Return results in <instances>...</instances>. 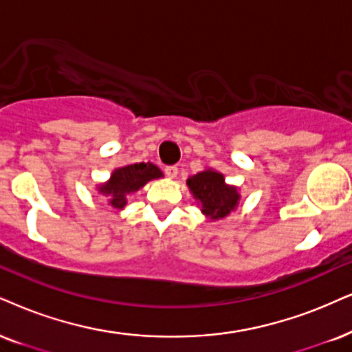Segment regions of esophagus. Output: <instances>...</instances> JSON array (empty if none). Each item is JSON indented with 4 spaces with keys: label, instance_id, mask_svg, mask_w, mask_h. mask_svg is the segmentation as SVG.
<instances>
[{
    "label": "esophagus",
    "instance_id": "1",
    "mask_svg": "<svg viewBox=\"0 0 352 352\" xmlns=\"http://www.w3.org/2000/svg\"><path fill=\"white\" fill-rule=\"evenodd\" d=\"M164 172H166V175L168 177V179H175L177 173H179V168H177V166H167L166 168H164Z\"/></svg>",
    "mask_w": 352,
    "mask_h": 352
}]
</instances>
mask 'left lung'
Masks as SVG:
<instances>
[{"label":"left lung","mask_w":352,"mask_h":352,"mask_svg":"<svg viewBox=\"0 0 352 352\" xmlns=\"http://www.w3.org/2000/svg\"><path fill=\"white\" fill-rule=\"evenodd\" d=\"M186 185L201 203V211L214 221L229 216L240 198L237 188L226 185L222 173L214 170H204L190 177Z\"/></svg>","instance_id":"left-lung-1"}]
</instances>
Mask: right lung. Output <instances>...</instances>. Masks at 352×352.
Masks as SVG:
<instances>
[{"label": "right lung", "mask_w": 352, "mask_h": 352, "mask_svg": "<svg viewBox=\"0 0 352 352\" xmlns=\"http://www.w3.org/2000/svg\"><path fill=\"white\" fill-rule=\"evenodd\" d=\"M159 177H162V172L154 164H131V166L117 168L110 180L105 185L99 186V191L110 198L109 201L115 209H122L126 204L128 193L138 191L149 180L159 179Z\"/></svg>", "instance_id": "add662e5"}]
</instances>
